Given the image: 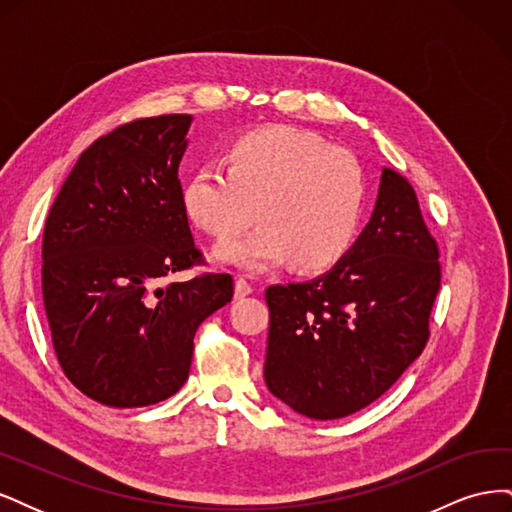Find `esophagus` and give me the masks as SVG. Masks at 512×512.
I'll return each instance as SVG.
<instances>
[{"instance_id": "34e87169", "label": "esophagus", "mask_w": 512, "mask_h": 512, "mask_svg": "<svg viewBox=\"0 0 512 512\" xmlns=\"http://www.w3.org/2000/svg\"><path fill=\"white\" fill-rule=\"evenodd\" d=\"M252 284L247 282V280H243V277H237L235 280V297L237 299H243V297H247V294H252Z\"/></svg>"}]
</instances>
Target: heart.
<instances>
[{
  "label": "heart",
  "mask_w": 512,
  "mask_h": 512,
  "mask_svg": "<svg viewBox=\"0 0 512 512\" xmlns=\"http://www.w3.org/2000/svg\"><path fill=\"white\" fill-rule=\"evenodd\" d=\"M365 175L350 151L288 126L237 136L224 166H198L183 188L190 220L215 239H230L254 220L245 237L226 241L215 258L243 271L292 260L322 271L342 260L361 228Z\"/></svg>",
  "instance_id": "heart-1"
}]
</instances>
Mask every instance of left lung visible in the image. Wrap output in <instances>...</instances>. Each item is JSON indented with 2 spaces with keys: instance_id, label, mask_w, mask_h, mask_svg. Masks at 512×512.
I'll list each match as a JSON object with an SVG mask.
<instances>
[{
  "instance_id": "obj_1",
  "label": "left lung",
  "mask_w": 512,
  "mask_h": 512,
  "mask_svg": "<svg viewBox=\"0 0 512 512\" xmlns=\"http://www.w3.org/2000/svg\"><path fill=\"white\" fill-rule=\"evenodd\" d=\"M440 250L406 177L384 168L361 237L314 280L269 286L265 382L316 421L354 414L421 356Z\"/></svg>"
}]
</instances>
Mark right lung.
Segmentation results:
<instances>
[{"instance_id": "1", "label": "right lung", "mask_w": 512, "mask_h": 512, "mask_svg": "<svg viewBox=\"0 0 512 512\" xmlns=\"http://www.w3.org/2000/svg\"><path fill=\"white\" fill-rule=\"evenodd\" d=\"M192 115L134 119L76 160L44 224L42 297L66 378L98 404L141 408L188 380L198 324L232 299L203 265L179 162Z\"/></svg>"}]
</instances>
